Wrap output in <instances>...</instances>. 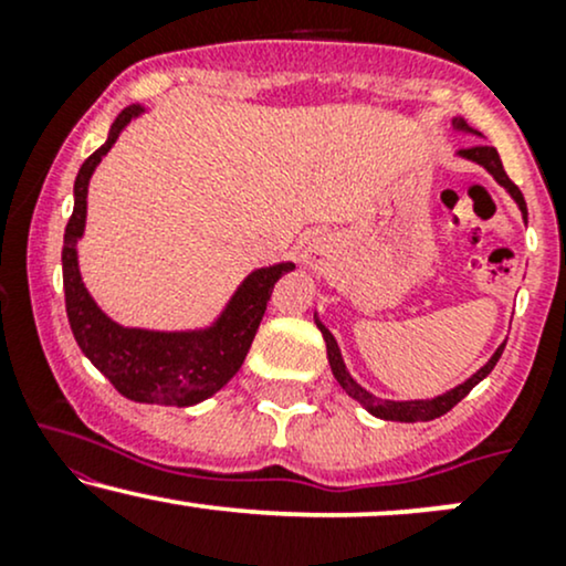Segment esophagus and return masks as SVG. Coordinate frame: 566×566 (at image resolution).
<instances>
[{
	"instance_id": "1",
	"label": "esophagus",
	"mask_w": 566,
	"mask_h": 566,
	"mask_svg": "<svg viewBox=\"0 0 566 566\" xmlns=\"http://www.w3.org/2000/svg\"><path fill=\"white\" fill-rule=\"evenodd\" d=\"M303 261H305V265H308L311 271H322L324 265H327V261H324V250H322V247H316V244L305 250Z\"/></svg>"
}]
</instances>
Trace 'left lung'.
<instances>
[{"label":"left lung","mask_w":566,"mask_h":566,"mask_svg":"<svg viewBox=\"0 0 566 566\" xmlns=\"http://www.w3.org/2000/svg\"><path fill=\"white\" fill-rule=\"evenodd\" d=\"M452 127L460 129V133H471V135H479V138H482V133L471 129L469 125H465V119H452ZM458 157L471 159V161H476V165H482L484 170L490 172L492 178H495L497 184L511 193L513 201H516V205H518V210H522L524 220H527V201H524L522 191H518V186L513 184L509 175H505L503 161H500L495 146H486V143H473V146H469V148H460ZM314 319H316V327L322 329L324 343H327L329 367H333L335 380L340 382L343 391H346L350 399L359 401V405L365 407L367 412H373L375 418H380V420H399V423H426V420L441 418V415H444V412H450V409L458 405L460 399H465V396H469V391H471L473 386H476V382H482L486 375H490L492 369H495L500 354H503V348H505V343H503V346H500L495 354H492V359L486 361V365L479 369V373H473L469 380L460 382V386H454L452 391H447V394H441V396H433V399L391 401V399H378V396H373V394L367 391V388H361L359 382L350 378L348 369H346V361H343L340 348H337V340L333 337V333H329V329L324 327V324L319 322V316H314Z\"/></svg>","instance_id":"8db88e82"}]
</instances>
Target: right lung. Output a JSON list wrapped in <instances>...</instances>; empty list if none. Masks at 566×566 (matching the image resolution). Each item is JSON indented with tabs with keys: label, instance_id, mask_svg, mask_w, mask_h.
Segmentation results:
<instances>
[{
	"label": "right lung",
	"instance_id": "obj_1",
	"mask_svg": "<svg viewBox=\"0 0 566 566\" xmlns=\"http://www.w3.org/2000/svg\"><path fill=\"white\" fill-rule=\"evenodd\" d=\"M143 112H146L143 106H127L116 116L106 143L84 159L74 180V212L63 233L66 314L82 354L112 380L122 396L140 405L191 407L218 394L239 373L252 337L261 327L271 290L287 271L295 269V263H276L252 271L226 303L223 314L205 329L159 333V329L122 327L112 316L103 314L84 287L80 258H76V244L87 220V186L122 129Z\"/></svg>",
	"mask_w": 566,
	"mask_h": 566
}]
</instances>
